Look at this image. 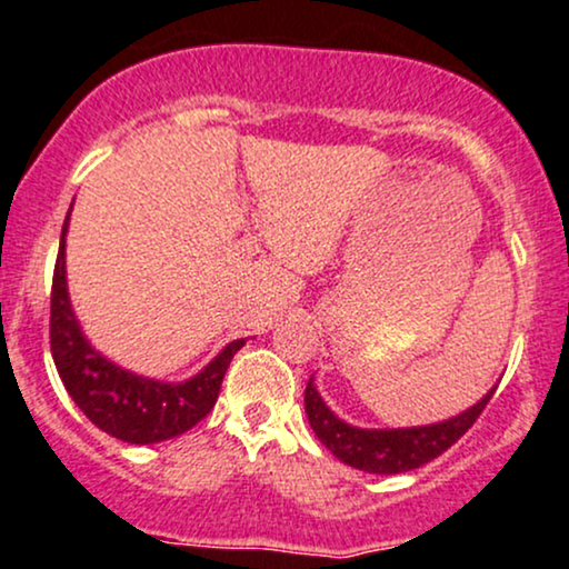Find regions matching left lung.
<instances>
[{
  "label": "left lung",
  "mask_w": 569,
  "mask_h": 569,
  "mask_svg": "<svg viewBox=\"0 0 569 569\" xmlns=\"http://www.w3.org/2000/svg\"><path fill=\"white\" fill-rule=\"evenodd\" d=\"M492 393H496V389L487 393L482 402L473 405L471 410L460 412L458 418L445 420V423L418 426V429L372 431L353 429V426L332 416V410L322 402V397L309 380L306 383V416H309V423L319 442L343 463L370 473H402L420 469L423 463L442 456L445 450H450L477 423Z\"/></svg>",
  "instance_id": "left-lung-1"
}]
</instances>
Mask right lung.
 <instances>
[{
    "mask_svg": "<svg viewBox=\"0 0 569 569\" xmlns=\"http://www.w3.org/2000/svg\"><path fill=\"white\" fill-rule=\"evenodd\" d=\"M66 229L69 216L60 231L50 292V351L66 391L100 431L122 442L153 445L193 429L216 407L226 370L233 353L244 346V338L226 346L199 376L186 383H159L111 365L87 343L71 313L63 260Z\"/></svg>",
    "mask_w": 569,
    "mask_h": 569,
    "instance_id": "add662e5",
    "label": "right lung"
}]
</instances>
